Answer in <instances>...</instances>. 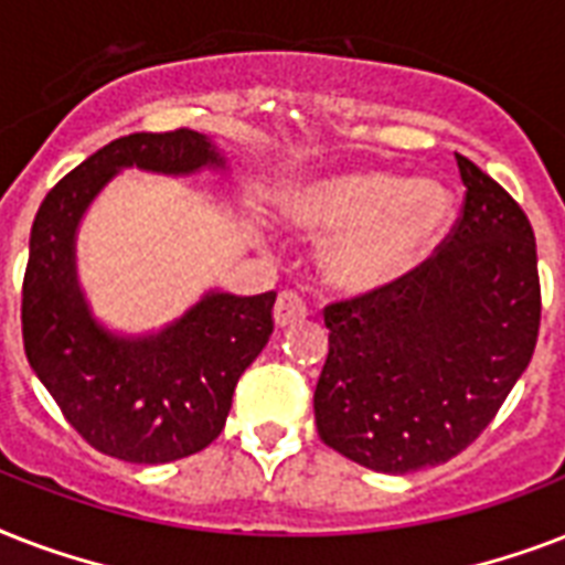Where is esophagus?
Returning a JSON list of instances; mask_svg holds the SVG:
<instances>
[{"label": "esophagus", "mask_w": 565, "mask_h": 565, "mask_svg": "<svg viewBox=\"0 0 565 565\" xmlns=\"http://www.w3.org/2000/svg\"><path fill=\"white\" fill-rule=\"evenodd\" d=\"M305 317H308V308H305L301 296L284 290L281 296H278V301H275V326L278 328L296 326V322H301Z\"/></svg>", "instance_id": "1"}]
</instances>
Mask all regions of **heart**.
I'll return each instance as SVG.
<instances>
[{"label": "heart", "mask_w": 565, "mask_h": 565, "mask_svg": "<svg viewBox=\"0 0 565 565\" xmlns=\"http://www.w3.org/2000/svg\"><path fill=\"white\" fill-rule=\"evenodd\" d=\"M451 190L437 179H402L352 170L292 188L284 220L301 231L334 234L322 273L337 290L363 296L404 278L430 255L451 220Z\"/></svg>", "instance_id": "heart-1"}]
</instances>
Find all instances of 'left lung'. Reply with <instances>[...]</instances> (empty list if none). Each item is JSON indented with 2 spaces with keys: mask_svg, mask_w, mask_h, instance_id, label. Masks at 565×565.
Segmentation results:
<instances>
[{
  "mask_svg": "<svg viewBox=\"0 0 565 565\" xmlns=\"http://www.w3.org/2000/svg\"><path fill=\"white\" fill-rule=\"evenodd\" d=\"M466 202L437 255L326 308L313 393L326 446L407 475L460 455L499 413L540 334L536 239L508 190L457 154Z\"/></svg>",
  "mask_w": 565,
  "mask_h": 565,
  "instance_id": "obj_1",
  "label": "left lung"
}]
</instances>
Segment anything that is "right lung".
Returning a JSON list of instances; mask_svg holds the SVG:
<instances>
[{
	"label": "right lung",
	"instance_id": "add662e5",
	"mask_svg": "<svg viewBox=\"0 0 565 565\" xmlns=\"http://www.w3.org/2000/svg\"><path fill=\"white\" fill-rule=\"evenodd\" d=\"M131 167L193 175L225 170V154L190 128L143 131L119 137L57 181L31 225L22 343L40 384L93 448L128 463H172L222 434L239 375L269 343L275 292L207 290L152 334L102 326L78 284L75 234L93 199Z\"/></svg>",
	"mask_w": 565,
	"mask_h": 565
}]
</instances>
